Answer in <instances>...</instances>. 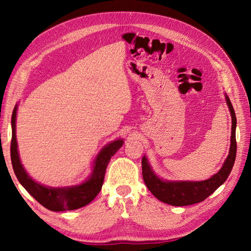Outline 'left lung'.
<instances>
[{
    "mask_svg": "<svg viewBox=\"0 0 251 251\" xmlns=\"http://www.w3.org/2000/svg\"><path fill=\"white\" fill-rule=\"evenodd\" d=\"M226 103L231 116V136L229 154L224 161L222 168L214 176L203 181H169L159 178L146 156H143L142 177L149 191L158 200L173 206H186L202 202L209 197L216 189L221 186L228 178L237 155V141H235V126L237 117L228 96L225 94Z\"/></svg>",
    "mask_w": 251,
    "mask_h": 251,
    "instance_id": "1",
    "label": "left lung"
}]
</instances>
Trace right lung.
Listing matches in <instances>:
<instances>
[{"instance_id":"add662e5","label":"right lung","mask_w":251,"mask_h":251,"mask_svg":"<svg viewBox=\"0 0 251 251\" xmlns=\"http://www.w3.org/2000/svg\"><path fill=\"white\" fill-rule=\"evenodd\" d=\"M17 111L18 104L14 107L11 117L12 137L10 156L14 174H16L20 183L37 202L52 211L74 210L86 206L87 204L92 202L98 193L100 192L105 170H107L111 157L115 155L116 151L123 147L124 139L119 138L113 140L101 149L93 162L92 174L80 184L64 187L45 186L41 183H37L30 177L21 162L16 136Z\"/></svg>"}]
</instances>
